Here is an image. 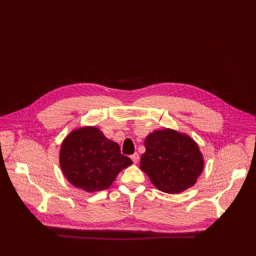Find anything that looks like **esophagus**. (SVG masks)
Masks as SVG:
<instances>
[{
    "mask_svg": "<svg viewBox=\"0 0 256 256\" xmlns=\"http://www.w3.org/2000/svg\"><path fill=\"white\" fill-rule=\"evenodd\" d=\"M130 159L132 160V162H134V164H136L138 161V159H140V156H138V153H134V154H132V155L130 156Z\"/></svg>",
    "mask_w": 256,
    "mask_h": 256,
    "instance_id": "esophagus-1",
    "label": "esophagus"
}]
</instances>
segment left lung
I'll use <instances>...</instances> for the list:
<instances>
[{
    "instance_id": "1",
    "label": "left lung",
    "mask_w": 256,
    "mask_h": 256,
    "mask_svg": "<svg viewBox=\"0 0 256 256\" xmlns=\"http://www.w3.org/2000/svg\"><path fill=\"white\" fill-rule=\"evenodd\" d=\"M140 169L166 194H179L192 186L204 168L202 155L186 134L172 130H156L144 140Z\"/></svg>"
}]
</instances>
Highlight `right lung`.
<instances>
[{
  "instance_id": "right-lung-1",
  "label": "right lung",
  "mask_w": 256,
  "mask_h": 256,
  "mask_svg": "<svg viewBox=\"0 0 256 256\" xmlns=\"http://www.w3.org/2000/svg\"><path fill=\"white\" fill-rule=\"evenodd\" d=\"M60 164L70 184L93 192L108 188L132 161L120 153L118 142L106 138L98 128L87 126L64 138Z\"/></svg>"
}]
</instances>
